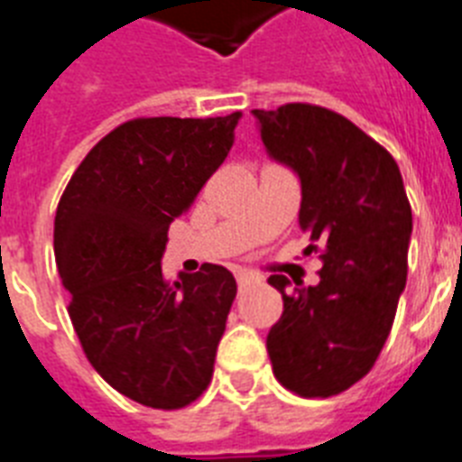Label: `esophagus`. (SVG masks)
I'll return each mask as SVG.
<instances>
[{
  "instance_id": "1",
  "label": "esophagus",
  "mask_w": 462,
  "mask_h": 462,
  "mask_svg": "<svg viewBox=\"0 0 462 462\" xmlns=\"http://www.w3.org/2000/svg\"><path fill=\"white\" fill-rule=\"evenodd\" d=\"M235 277H237L239 284H246V282H255V279H258V274L249 273V270H237V273H235Z\"/></svg>"
}]
</instances>
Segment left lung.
Masks as SVG:
<instances>
[{
  "mask_svg": "<svg viewBox=\"0 0 462 462\" xmlns=\"http://www.w3.org/2000/svg\"><path fill=\"white\" fill-rule=\"evenodd\" d=\"M267 154L300 178L298 225L321 246L319 284L267 279L284 312L267 333L274 378L331 397L369 374L402 291L413 230L397 162L338 112L308 103L254 110Z\"/></svg>",
  "mask_w": 462,
  "mask_h": 462,
  "instance_id": "obj_1",
  "label": "left lung"
}]
</instances>
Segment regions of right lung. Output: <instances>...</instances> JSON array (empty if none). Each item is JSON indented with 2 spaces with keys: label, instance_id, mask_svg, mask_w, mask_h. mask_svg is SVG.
<instances>
[{
  "label": "right lung",
  "instance_id": "obj_1",
  "mask_svg": "<svg viewBox=\"0 0 462 462\" xmlns=\"http://www.w3.org/2000/svg\"><path fill=\"white\" fill-rule=\"evenodd\" d=\"M239 117L124 122L58 204L53 251L72 327L93 369L143 406L183 409L211 383L237 282L204 263L169 284L162 255L169 225L230 152Z\"/></svg>",
  "mask_w": 462,
  "mask_h": 462
}]
</instances>
